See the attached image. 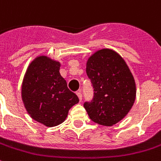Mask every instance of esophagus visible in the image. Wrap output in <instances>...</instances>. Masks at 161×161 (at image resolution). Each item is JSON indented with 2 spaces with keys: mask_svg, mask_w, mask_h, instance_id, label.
Masks as SVG:
<instances>
[{
  "mask_svg": "<svg viewBox=\"0 0 161 161\" xmlns=\"http://www.w3.org/2000/svg\"><path fill=\"white\" fill-rule=\"evenodd\" d=\"M77 97H78L79 100H80V101H82V97H83V96H82V93H81V92H77Z\"/></svg>",
  "mask_w": 161,
  "mask_h": 161,
  "instance_id": "obj_1",
  "label": "esophagus"
}]
</instances>
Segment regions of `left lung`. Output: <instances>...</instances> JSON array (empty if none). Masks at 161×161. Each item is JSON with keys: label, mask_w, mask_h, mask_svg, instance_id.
Instances as JSON below:
<instances>
[{"label": "left lung", "mask_w": 161, "mask_h": 161, "mask_svg": "<svg viewBox=\"0 0 161 161\" xmlns=\"http://www.w3.org/2000/svg\"><path fill=\"white\" fill-rule=\"evenodd\" d=\"M86 73L94 89L92 101L84 104L90 119L106 126L123 119L136 97L135 81L125 60L112 49H100L89 57Z\"/></svg>", "instance_id": "obj_1"}]
</instances>
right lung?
I'll return each mask as SVG.
<instances>
[{"instance_id":"add662e5","label":"right lung","mask_w":161,"mask_h":161,"mask_svg":"<svg viewBox=\"0 0 161 161\" xmlns=\"http://www.w3.org/2000/svg\"><path fill=\"white\" fill-rule=\"evenodd\" d=\"M60 63L45 56L35 58L22 81V98L30 117L48 127L60 125L79 99L59 72Z\"/></svg>"}]
</instances>
